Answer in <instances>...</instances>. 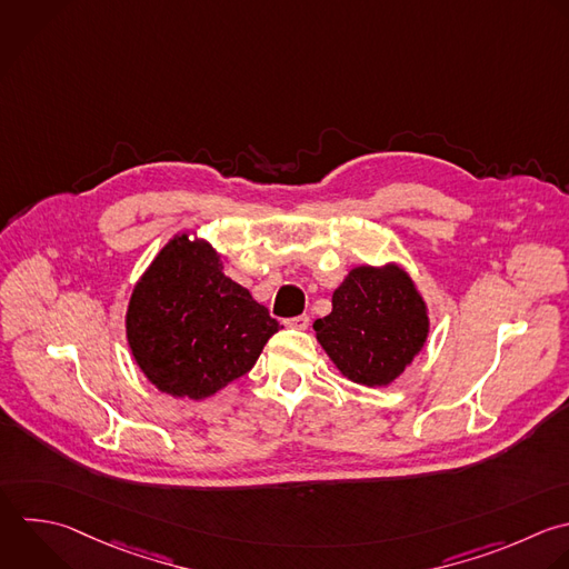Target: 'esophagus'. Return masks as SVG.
Returning a JSON list of instances; mask_svg holds the SVG:
<instances>
[{
	"label": "esophagus",
	"mask_w": 569,
	"mask_h": 569,
	"mask_svg": "<svg viewBox=\"0 0 569 569\" xmlns=\"http://www.w3.org/2000/svg\"><path fill=\"white\" fill-rule=\"evenodd\" d=\"M284 325H287V327H291V329H300V331H305V329L309 327V316H296V318H289V320H284Z\"/></svg>",
	"instance_id": "1"
}]
</instances>
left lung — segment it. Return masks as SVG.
I'll use <instances>...</instances> for the list:
<instances>
[{
    "mask_svg": "<svg viewBox=\"0 0 569 569\" xmlns=\"http://www.w3.org/2000/svg\"><path fill=\"white\" fill-rule=\"evenodd\" d=\"M313 329L342 376L358 385L385 387L420 353L429 318L405 269L362 264L333 291L331 313L318 318Z\"/></svg>",
    "mask_w": 569,
    "mask_h": 569,
    "instance_id": "1",
    "label": "left lung"
}]
</instances>
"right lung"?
Returning a JSON list of instances; mask_svg holds the SVG:
<instances>
[{
	"label": "right lung",
	"instance_id": "obj_1",
	"mask_svg": "<svg viewBox=\"0 0 569 569\" xmlns=\"http://www.w3.org/2000/svg\"><path fill=\"white\" fill-rule=\"evenodd\" d=\"M278 329L267 307L222 273L220 253L189 233L156 256L127 309L138 367L173 398L202 400L244 376Z\"/></svg>",
	"mask_w": 569,
	"mask_h": 569
}]
</instances>
